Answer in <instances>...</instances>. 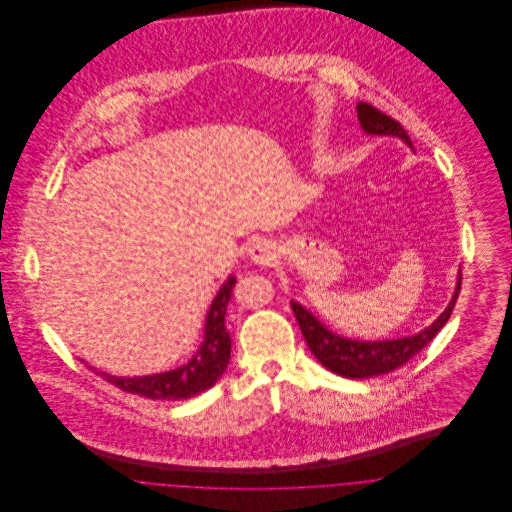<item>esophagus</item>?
Returning <instances> with one entry per match:
<instances>
[{"instance_id": "34e87169", "label": "esophagus", "mask_w": 512, "mask_h": 512, "mask_svg": "<svg viewBox=\"0 0 512 512\" xmlns=\"http://www.w3.org/2000/svg\"><path fill=\"white\" fill-rule=\"evenodd\" d=\"M247 253H249L251 263H255V265H259V267L272 265V263L276 261V257H278L276 245L272 244L270 240H265V238L255 240L253 244L249 245V251H247Z\"/></svg>"}]
</instances>
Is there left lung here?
Instances as JSON below:
<instances>
[{
    "label": "left lung",
    "mask_w": 512,
    "mask_h": 512,
    "mask_svg": "<svg viewBox=\"0 0 512 512\" xmlns=\"http://www.w3.org/2000/svg\"><path fill=\"white\" fill-rule=\"evenodd\" d=\"M357 117L361 122L363 132L368 136H391L399 138L403 144L413 149V142L407 136L405 128L397 121H393L382 111L374 109L368 103L357 105ZM461 292V268L457 274L455 292L451 295V301L443 309L430 326L420 330L413 336H403L397 340L359 341L343 338L340 334L328 330L311 311H307L301 303L293 301V315L299 322L301 334L307 341L311 353L318 359V363L340 374L343 378H372L380 374H388L391 370L405 365L409 359H413L416 353H420L430 341L436 338L439 330L445 326V322L451 317L457 297Z\"/></svg>",
    "instance_id": "8db88e82"
}]
</instances>
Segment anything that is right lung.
Wrapping results in <instances>:
<instances>
[{"label": "right lung", "instance_id": "add662e5", "mask_svg": "<svg viewBox=\"0 0 512 512\" xmlns=\"http://www.w3.org/2000/svg\"><path fill=\"white\" fill-rule=\"evenodd\" d=\"M236 286V276H228L215 295L207 317H205V332L199 349L186 365L178 366L167 372L146 374V376H113L96 366H90L96 374L109 384L117 386L126 393H134L155 401H180L199 395L201 391L213 388L224 374L230 361L232 340L226 332L224 317L228 301Z\"/></svg>", "mask_w": 512, "mask_h": 512}]
</instances>
